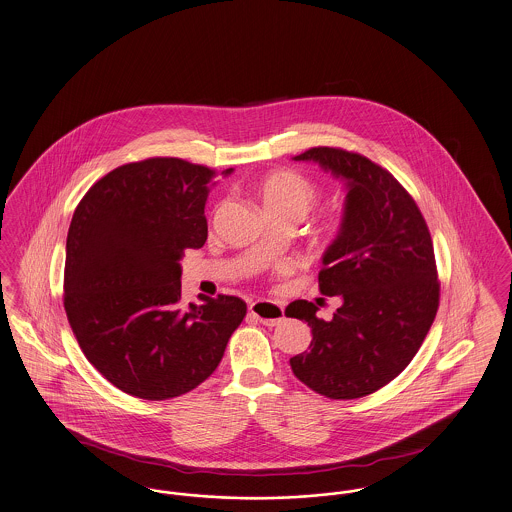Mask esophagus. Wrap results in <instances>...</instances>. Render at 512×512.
Instances as JSON below:
<instances>
[{"label": "esophagus", "mask_w": 512, "mask_h": 512, "mask_svg": "<svg viewBox=\"0 0 512 512\" xmlns=\"http://www.w3.org/2000/svg\"><path fill=\"white\" fill-rule=\"evenodd\" d=\"M248 312L264 325L273 327L277 323L283 322V308L275 302H269V300H256L248 306Z\"/></svg>", "instance_id": "1"}]
</instances>
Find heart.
<instances>
[{"mask_svg": "<svg viewBox=\"0 0 512 512\" xmlns=\"http://www.w3.org/2000/svg\"><path fill=\"white\" fill-rule=\"evenodd\" d=\"M256 196L268 216H293L300 221L320 200V187L295 169H277L256 185ZM343 227L345 216L341 212H333L325 217L320 233L327 239H333L343 231Z\"/></svg>", "mask_w": 512, "mask_h": 512, "instance_id": "1", "label": "heart"}]
</instances>
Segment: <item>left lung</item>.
I'll return each instance as SVG.
<instances>
[{
    "label": "left lung",
    "instance_id": "1",
    "mask_svg": "<svg viewBox=\"0 0 512 512\" xmlns=\"http://www.w3.org/2000/svg\"><path fill=\"white\" fill-rule=\"evenodd\" d=\"M312 160L347 181L345 227L323 254L322 295L343 298L333 320L295 300L285 314L312 327L310 350L291 358L304 385L327 399H360L403 372L439 308L428 223L408 190L381 165L343 148L316 146Z\"/></svg>",
    "mask_w": 512,
    "mask_h": 512
}]
</instances>
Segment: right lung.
Here are the masks:
<instances>
[{"mask_svg": "<svg viewBox=\"0 0 512 512\" xmlns=\"http://www.w3.org/2000/svg\"><path fill=\"white\" fill-rule=\"evenodd\" d=\"M216 177L181 158L125 163L96 181L73 214L67 320L88 362L127 395L189 393L216 372L246 316L239 296L181 304L179 260L208 239L204 206Z\"/></svg>", "mask_w": 512, "mask_h": 512, "instance_id": "right-lung-1", "label": "right lung"}]
</instances>
